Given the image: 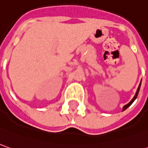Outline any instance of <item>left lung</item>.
<instances>
[{
  "mask_svg": "<svg viewBox=\"0 0 148 148\" xmlns=\"http://www.w3.org/2000/svg\"><path fill=\"white\" fill-rule=\"evenodd\" d=\"M140 86H141V83H140V84H139V86H138V90H137V92H136V94H135L134 97V98L132 99V101H130V103H128V104H127V105H125V106L123 107V110H125L127 109V108H128V107L130 106V105L132 104V103H133V102L134 101V100L136 99V98H137V97H138V92H139V89H140Z\"/></svg>",
  "mask_w": 148,
  "mask_h": 148,
  "instance_id": "obj_1",
  "label": "left lung"
}]
</instances>
